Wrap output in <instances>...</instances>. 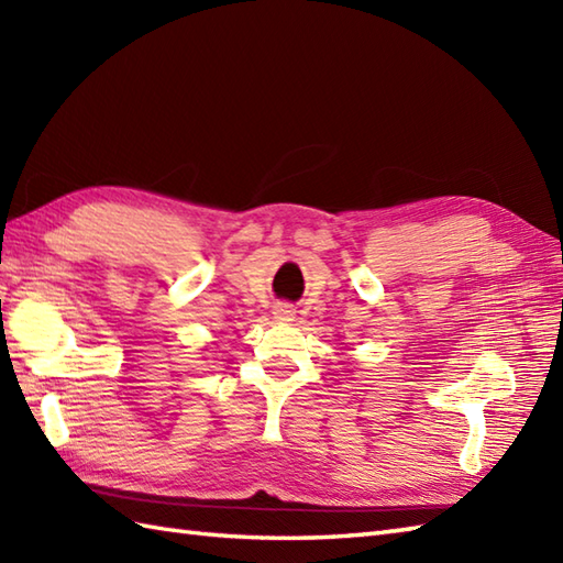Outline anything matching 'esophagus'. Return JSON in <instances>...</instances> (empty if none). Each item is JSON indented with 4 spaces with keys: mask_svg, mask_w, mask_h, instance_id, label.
<instances>
[{
    "mask_svg": "<svg viewBox=\"0 0 563 563\" xmlns=\"http://www.w3.org/2000/svg\"><path fill=\"white\" fill-rule=\"evenodd\" d=\"M275 319H280V321H292L295 319V309H292V305H278L275 307Z\"/></svg>",
    "mask_w": 563,
    "mask_h": 563,
    "instance_id": "34e87169",
    "label": "esophagus"
}]
</instances>
